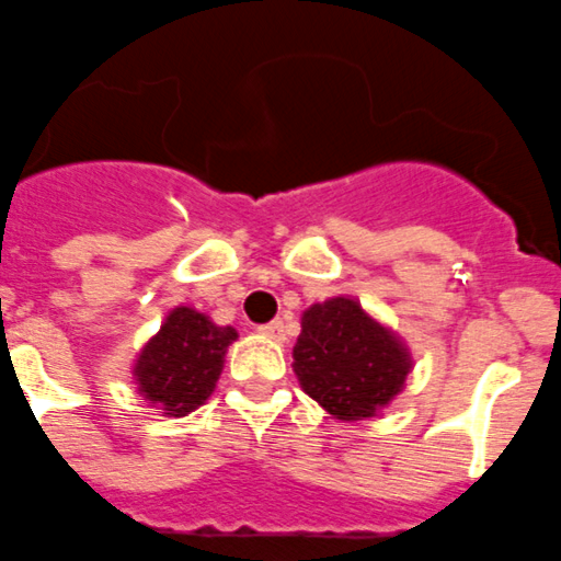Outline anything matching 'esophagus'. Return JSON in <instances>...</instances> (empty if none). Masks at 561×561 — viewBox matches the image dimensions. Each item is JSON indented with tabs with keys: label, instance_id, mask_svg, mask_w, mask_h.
<instances>
[{
	"label": "esophagus",
	"instance_id": "esophagus-1",
	"mask_svg": "<svg viewBox=\"0 0 561 561\" xmlns=\"http://www.w3.org/2000/svg\"><path fill=\"white\" fill-rule=\"evenodd\" d=\"M260 333L265 335V339L271 341H285V321L282 319H274V321H267V324H262Z\"/></svg>",
	"mask_w": 561,
	"mask_h": 561
}]
</instances>
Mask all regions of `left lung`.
I'll use <instances>...</instances> for the list:
<instances>
[{
  "instance_id": "1",
  "label": "left lung",
  "mask_w": 561,
  "mask_h": 561,
  "mask_svg": "<svg viewBox=\"0 0 561 561\" xmlns=\"http://www.w3.org/2000/svg\"><path fill=\"white\" fill-rule=\"evenodd\" d=\"M409 353L396 335L344 296L301 316L294 373L301 389L339 421H364L407 381Z\"/></svg>"
}]
</instances>
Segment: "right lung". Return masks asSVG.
<instances>
[{
	"mask_svg": "<svg viewBox=\"0 0 561 561\" xmlns=\"http://www.w3.org/2000/svg\"><path fill=\"white\" fill-rule=\"evenodd\" d=\"M233 339L237 330L217 328L197 310H172L135 364L138 389L146 401L163 407L165 415H188L214 392Z\"/></svg>",
	"mask_w": 561,
	"mask_h": 561,
	"instance_id": "1",
	"label": "right lung"
}]
</instances>
